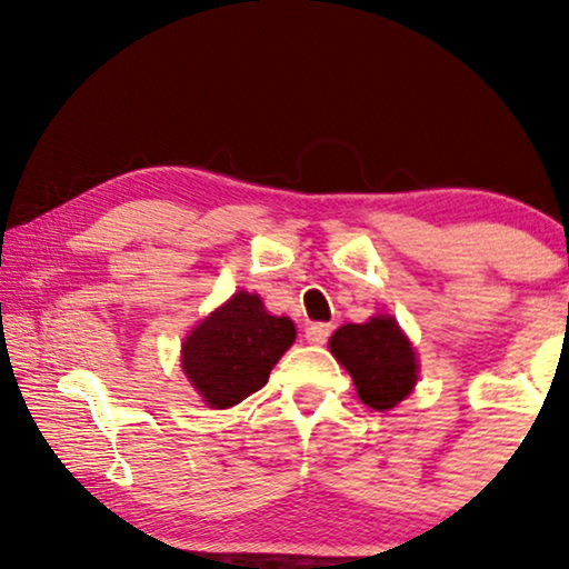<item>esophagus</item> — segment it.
<instances>
[{
  "label": "esophagus",
  "mask_w": 569,
  "mask_h": 569,
  "mask_svg": "<svg viewBox=\"0 0 569 569\" xmlns=\"http://www.w3.org/2000/svg\"><path fill=\"white\" fill-rule=\"evenodd\" d=\"M331 337V323H310L306 329V339L310 345H326Z\"/></svg>",
  "instance_id": "34e87169"
}]
</instances>
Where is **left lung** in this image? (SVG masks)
<instances>
[{
  "label": "left lung",
  "mask_w": 569,
  "mask_h": 569,
  "mask_svg": "<svg viewBox=\"0 0 569 569\" xmlns=\"http://www.w3.org/2000/svg\"><path fill=\"white\" fill-rule=\"evenodd\" d=\"M329 347L370 409H393L417 383L415 349L393 318L378 316L368 323L341 326Z\"/></svg>",
  "instance_id": "1"
}]
</instances>
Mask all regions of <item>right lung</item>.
I'll return each instance as SVG.
<instances>
[{"instance_id": "add662e5", "label": "right lung", "mask_w": 569, "mask_h": 569, "mask_svg": "<svg viewBox=\"0 0 569 569\" xmlns=\"http://www.w3.org/2000/svg\"><path fill=\"white\" fill-rule=\"evenodd\" d=\"M292 341L290 318L269 316L259 295L238 292L186 337L183 372L209 407L228 409L267 386Z\"/></svg>"}]
</instances>
